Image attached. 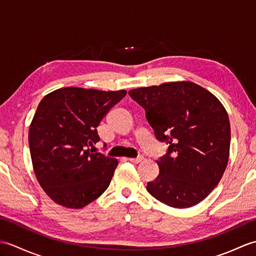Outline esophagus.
Masks as SVG:
<instances>
[{"mask_svg":"<svg viewBox=\"0 0 256 256\" xmlns=\"http://www.w3.org/2000/svg\"><path fill=\"white\" fill-rule=\"evenodd\" d=\"M128 162H135V164H138V162H142L143 160H144V157L143 156H138V157H136V158H126Z\"/></svg>","mask_w":256,"mask_h":256,"instance_id":"1","label":"esophagus"}]
</instances>
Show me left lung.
Returning <instances> with one entry per match:
<instances>
[{
  "instance_id": "8db88e82",
  "label": "left lung",
  "mask_w": 256,
  "mask_h": 256,
  "mask_svg": "<svg viewBox=\"0 0 256 256\" xmlns=\"http://www.w3.org/2000/svg\"><path fill=\"white\" fill-rule=\"evenodd\" d=\"M128 94L145 110L155 138L168 144L148 192L174 208L199 204L219 184L229 160L231 131L224 106L190 81L138 88Z\"/></svg>"
}]
</instances>
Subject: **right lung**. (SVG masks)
<instances>
[{
    "label": "right lung",
    "instance_id": "obj_1",
    "mask_svg": "<svg viewBox=\"0 0 256 256\" xmlns=\"http://www.w3.org/2000/svg\"><path fill=\"white\" fill-rule=\"evenodd\" d=\"M125 96L68 86L40 102L28 132L30 156L38 182L56 204L84 208L108 187L118 160L89 148L100 140L101 120Z\"/></svg>",
    "mask_w": 256,
    "mask_h": 256
}]
</instances>
